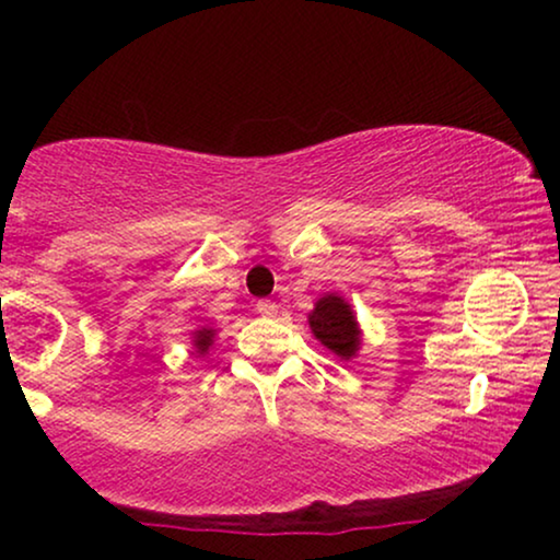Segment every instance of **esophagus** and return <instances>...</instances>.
Returning a JSON list of instances; mask_svg holds the SVG:
<instances>
[{
	"label": "esophagus",
	"mask_w": 560,
	"mask_h": 560,
	"mask_svg": "<svg viewBox=\"0 0 560 560\" xmlns=\"http://www.w3.org/2000/svg\"><path fill=\"white\" fill-rule=\"evenodd\" d=\"M255 308L259 316H275V313H278V305H275L272 301H257Z\"/></svg>",
	"instance_id": "esophagus-1"
}]
</instances>
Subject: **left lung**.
Segmentation results:
<instances>
[{
	"instance_id": "1",
	"label": "left lung",
	"mask_w": 560,
	"mask_h": 560,
	"mask_svg": "<svg viewBox=\"0 0 560 560\" xmlns=\"http://www.w3.org/2000/svg\"><path fill=\"white\" fill-rule=\"evenodd\" d=\"M313 334L341 359H349L359 349V328L357 318L351 316L349 303H343L339 295H326L316 303V311L308 316Z\"/></svg>"
}]
</instances>
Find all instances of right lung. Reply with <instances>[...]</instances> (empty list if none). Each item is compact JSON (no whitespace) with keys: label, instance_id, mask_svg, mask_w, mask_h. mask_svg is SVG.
Returning a JSON list of instances; mask_svg holds the SVG:
<instances>
[{"label":"right lung","instance_id":"obj_1","mask_svg":"<svg viewBox=\"0 0 560 560\" xmlns=\"http://www.w3.org/2000/svg\"><path fill=\"white\" fill-rule=\"evenodd\" d=\"M211 339H213L211 328H201V331H196V349H198V354H203V351H209Z\"/></svg>","mask_w":560,"mask_h":560}]
</instances>
